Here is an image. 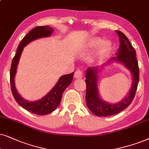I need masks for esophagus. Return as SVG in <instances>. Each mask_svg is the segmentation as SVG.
I'll return each mask as SVG.
<instances>
[{
  "mask_svg": "<svg viewBox=\"0 0 149 149\" xmlns=\"http://www.w3.org/2000/svg\"><path fill=\"white\" fill-rule=\"evenodd\" d=\"M74 77H75V78H82L83 77L82 71L80 70V69H78V70L75 72Z\"/></svg>",
  "mask_w": 149,
  "mask_h": 149,
  "instance_id": "esophagus-1",
  "label": "esophagus"
}]
</instances>
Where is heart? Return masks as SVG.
<instances>
[{
  "mask_svg": "<svg viewBox=\"0 0 149 149\" xmlns=\"http://www.w3.org/2000/svg\"><path fill=\"white\" fill-rule=\"evenodd\" d=\"M98 47L95 56L97 58H103L108 54L112 48V43L110 41H103L100 37H94L89 39L85 43V47L87 49H93Z\"/></svg>",
  "mask_w": 149,
  "mask_h": 149,
  "instance_id": "obj_1",
  "label": "heart"
}]
</instances>
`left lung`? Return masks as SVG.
Wrapping results in <instances>:
<instances>
[{
    "label": "left lung",
    "instance_id": "obj_1",
    "mask_svg": "<svg viewBox=\"0 0 149 149\" xmlns=\"http://www.w3.org/2000/svg\"><path fill=\"white\" fill-rule=\"evenodd\" d=\"M119 37L120 45L116 56L112 57L108 62L100 67H88L86 71V106L93 114L98 116H108L118 114L130 106L136 94L139 82V68L136 58V50L124 33L116 31ZM116 62L122 64L130 71L132 83L130 91L125 98L118 103L110 104L100 98L98 91V73L104 66Z\"/></svg>",
    "mask_w": 149,
    "mask_h": 149
}]
</instances>
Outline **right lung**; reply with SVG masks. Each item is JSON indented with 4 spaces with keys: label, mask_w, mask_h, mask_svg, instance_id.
<instances>
[{
    "label": "right lung",
    "mask_w": 149,
    "mask_h": 149,
    "mask_svg": "<svg viewBox=\"0 0 149 149\" xmlns=\"http://www.w3.org/2000/svg\"><path fill=\"white\" fill-rule=\"evenodd\" d=\"M54 30L48 26H37L31 30L22 39L17 47L16 54L13 58L10 70V82L13 95L15 100L19 106L23 107L26 110L32 113L39 115H45L52 112L60 104L63 92L65 88L71 84L73 80L74 73L70 74L63 75L61 76L58 82L52 90L45 95L43 97L36 101H28L24 99L17 92L15 85V76L16 74L17 65L19 58L22 52L24 47L31 41L43 37H49L51 36Z\"/></svg>",
    "instance_id": "obj_1"
}]
</instances>
